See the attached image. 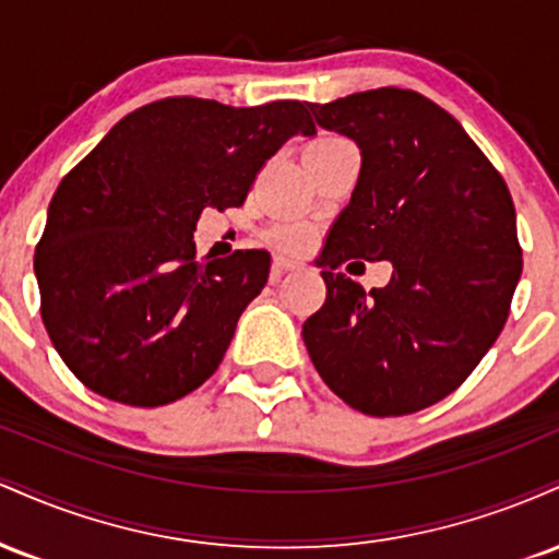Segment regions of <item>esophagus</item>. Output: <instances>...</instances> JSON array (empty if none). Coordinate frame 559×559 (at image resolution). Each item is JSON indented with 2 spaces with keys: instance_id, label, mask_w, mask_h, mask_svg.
I'll list each match as a JSON object with an SVG mask.
<instances>
[{
  "instance_id": "34e87169",
  "label": "esophagus",
  "mask_w": 559,
  "mask_h": 559,
  "mask_svg": "<svg viewBox=\"0 0 559 559\" xmlns=\"http://www.w3.org/2000/svg\"><path fill=\"white\" fill-rule=\"evenodd\" d=\"M297 267H299V262H292L286 258H275L273 260V281H278L281 275L288 273V271H297Z\"/></svg>"
}]
</instances>
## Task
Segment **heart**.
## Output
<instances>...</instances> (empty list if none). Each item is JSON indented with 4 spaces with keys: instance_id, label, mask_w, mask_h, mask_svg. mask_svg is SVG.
Segmentation results:
<instances>
[{
    "instance_id": "obj_1",
    "label": "heart",
    "mask_w": 559,
    "mask_h": 559,
    "mask_svg": "<svg viewBox=\"0 0 559 559\" xmlns=\"http://www.w3.org/2000/svg\"><path fill=\"white\" fill-rule=\"evenodd\" d=\"M333 144H344V139H320L310 150H320V146H333ZM265 239L273 243L275 249L288 254H297L301 249H307V243L312 239V228L307 226L305 221H297V217H286V221L273 223L271 228L265 230Z\"/></svg>"
}]
</instances>
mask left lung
Listing matches in <instances>:
<instances>
[{
  "label": "left lung",
  "mask_w": 559,
  "mask_h": 559,
  "mask_svg": "<svg viewBox=\"0 0 559 559\" xmlns=\"http://www.w3.org/2000/svg\"><path fill=\"white\" fill-rule=\"evenodd\" d=\"M352 139L362 165L320 252L325 305L301 325L336 396L389 418L452 394L504 329L523 273L515 207L465 128L407 88L307 105ZM349 257L389 259L383 289L336 274Z\"/></svg>",
  "instance_id": "obj_1"
}]
</instances>
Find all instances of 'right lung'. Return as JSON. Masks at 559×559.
Segmentation results:
<instances>
[{"label":"right lung","mask_w":559,"mask_h":559,"mask_svg":"<svg viewBox=\"0 0 559 559\" xmlns=\"http://www.w3.org/2000/svg\"><path fill=\"white\" fill-rule=\"evenodd\" d=\"M297 133H316L301 102L173 96L126 115L62 178L34 271L49 338L83 386L159 407L215 373L271 254L199 262L197 221L243 204Z\"/></svg>","instance_id":"1"}]
</instances>
